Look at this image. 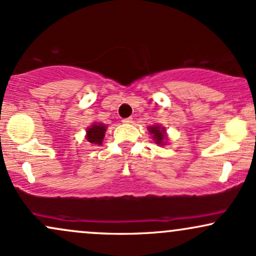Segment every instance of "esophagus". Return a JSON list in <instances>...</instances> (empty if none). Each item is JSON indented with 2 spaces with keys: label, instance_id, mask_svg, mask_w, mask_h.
<instances>
[{
  "label": "esophagus",
  "instance_id": "1",
  "mask_svg": "<svg viewBox=\"0 0 256 256\" xmlns=\"http://www.w3.org/2000/svg\"><path fill=\"white\" fill-rule=\"evenodd\" d=\"M132 122H134V120H132V118H125V119H122V122H124V124H131Z\"/></svg>",
  "mask_w": 256,
  "mask_h": 256
}]
</instances>
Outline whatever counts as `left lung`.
<instances>
[{"label":"left lung","instance_id":"1","mask_svg":"<svg viewBox=\"0 0 256 256\" xmlns=\"http://www.w3.org/2000/svg\"><path fill=\"white\" fill-rule=\"evenodd\" d=\"M149 132H150V134L152 136V140H154V142L156 143L158 146H165L166 144V130L165 128H162V126L160 125H152V126H149L148 128Z\"/></svg>","mask_w":256,"mask_h":256}]
</instances>
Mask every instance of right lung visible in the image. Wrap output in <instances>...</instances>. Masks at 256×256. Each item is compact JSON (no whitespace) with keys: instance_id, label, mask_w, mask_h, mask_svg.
I'll return each instance as SVG.
<instances>
[{"instance_id":"obj_1","label":"right lung","mask_w":256,"mask_h":256,"mask_svg":"<svg viewBox=\"0 0 256 256\" xmlns=\"http://www.w3.org/2000/svg\"><path fill=\"white\" fill-rule=\"evenodd\" d=\"M107 126L104 124H98V122H95L90 126V128H86V140L88 142H90L91 144H102V140H104L106 130H107Z\"/></svg>"}]
</instances>
